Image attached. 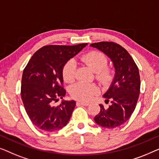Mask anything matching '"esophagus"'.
I'll return each instance as SVG.
<instances>
[{"instance_id":"esophagus-1","label":"esophagus","mask_w":159,"mask_h":159,"mask_svg":"<svg viewBox=\"0 0 159 159\" xmlns=\"http://www.w3.org/2000/svg\"><path fill=\"white\" fill-rule=\"evenodd\" d=\"M76 104H80V105H82V106H88L89 104L87 102H77Z\"/></svg>"}]
</instances>
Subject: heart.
Returning a JSON list of instances; mask_svg holds the SVG:
<instances>
[{
  "label": "heart",
  "mask_w": 159,
  "mask_h": 159,
  "mask_svg": "<svg viewBox=\"0 0 159 159\" xmlns=\"http://www.w3.org/2000/svg\"><path fill=\"white\" fill-rule=\"evenodd\" d=\"M80 60L88 66L96 73V79L102 85H107L114 77V70L107 66L108 59L106 55L99 51H90L81 55ZM76 64L73 60H70L64 65L62 69V79L66 83H72L75 80ZM99 92V88L95 84L77 83L70 87L71 97L80 101L87 102Z\"/></svg>",
  "instance_id": "b5f03b06"
}]
</instances>
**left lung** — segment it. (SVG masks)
Segmentation results:
<instances>
[{
  "label": "left lung",
  "instance_id": "obj_1",
  "mask_svg": "<svg viewBox=\"0 0 159 159\" xmlns=\"http://www.w3.org/2000/svg\"><path fill=\"white\" fill-rule=\"evenodd\" d=\"M102 51L113 62L115 75L109 90L104 93L105 102L111 104L105 109L99 104L100 111L94 121L106 128L119 127L131 117L140 94L139 70L133 57L121 45L113 42H100L91 44Z\"/></svg>",
  "mask_w": 159,
  "mask_h": 159
}]
</instances>
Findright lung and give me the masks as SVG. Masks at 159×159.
Segmentation results:
<instances>
[{"mask_svg":"<svg viewBox=\"0 0 159 159\" xmlns=\"http://www.w3.org/2000/svg\"><path fill=\"white\" fill-rule=\"evenodd\" d=\"M87 43L76 45H46L39 49L26 65L21 79V96L31 121L37 128L53 132L68 123L75 102L53 104L66 95L62 69Z\"/></svg>","mask_w":159,"mask_h":159,"instance_id":"add662e5","label":"right lung"}]
</instances>
